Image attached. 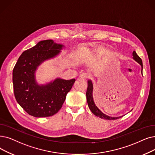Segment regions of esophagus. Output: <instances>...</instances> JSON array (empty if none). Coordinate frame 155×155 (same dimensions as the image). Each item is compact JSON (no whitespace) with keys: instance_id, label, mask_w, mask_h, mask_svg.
Returning a JSON list of instances; mask_svg holds the SVG:
<instances>
[{"instance_id":"34e87169","label":"esophagus","mask_w":155,"mask_h":155,"mask_svg":"<svg viewBox=\"0 0 155 155\" xmlns=\"http://www.w3.org/2000/svg\"><path fill=\"white\" fill-rule=\"evenodd\" d=\"M80 77L81 78H82V79H87V78L89 77V75H87V74L85 73H83L81 74V75H80Z\"/></svg>"}]
</instances>
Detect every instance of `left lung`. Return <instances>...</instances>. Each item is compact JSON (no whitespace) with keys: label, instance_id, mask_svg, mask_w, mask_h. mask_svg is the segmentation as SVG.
<instances>
[{"label":"left lung","instance_id":"left-lung-1","mask_svg":"<svg viewBox=\"0 0 155 155\" xmlns=\"http://www.w3.org/2000/svg\"><path fill=\"white\" fill-rule=\"evenodd\" d=\"M133 58L134 59H135L136 61L139 63L141 66H142V71H143V61L141 58L137 54V53L136 51L133 52ZM87 84H88V86H87V92H86V97H87V103H88V106L89 109L91 110V111H92V113L95 115L97 117H99L101 118H103L105 120H117L118 119L120 118H121L122 117H111L110 116H107L105 114H104L103 112L101 111L100 110H99L98 107L96 106L95 103L94 102L93 100V97H92V91H93V85H92V83L91 81V80H89L87 82Z\"/></svg>","mask_w":155,"mask_h":155}]
</instances>
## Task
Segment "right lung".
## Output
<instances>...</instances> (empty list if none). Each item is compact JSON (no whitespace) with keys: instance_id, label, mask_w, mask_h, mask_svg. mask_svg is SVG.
<instances>
[{"instance_id":"right-lung-1","label":"right lung","mask_w":155,"mask_h":155,"mask_svg":"<svg viewBox=\"0 0 155 155\" xmlns=\"http://www.w3.org/2000/svg\"><path fill=\"white\" fill-rule=\"evenodd\" d=\"M63 45L52 40L39 42L24 51L19 56L12 72L15 96L18 104L30 115L48 117L57 113L75 80L57 78L45 85L35 82V72L45 60L54 57L60 52Z\"/></svg>"}]
</instances>
